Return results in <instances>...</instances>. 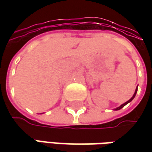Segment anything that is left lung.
I'll use <instances>...</instances> for the list:
<instances>
[{
  "mask_svg": "<svg viewBox=\"0 0 152 152\" xmlns=\"http://www.w3.org/2000/svg\"><path fill=\"white\" fill-rule=\"evenodd\" d=\"M137 91H138V87H137V88H136V90H135V92H134V96H133L131 97V99H129V100L128 102H126L125 103H124L123 105H121L120 107H117V108H116V109H115V110H120L121 108H123V107H124V106H125V105H127V104H128L129 102H131L132 100H133V99L134 98V96H135V95H136V93H137Z\"/></svg>",
  "mask_w": 152,
  "mask_h": 152,
  "instance_id": "left-lung-1",
  "label": "left lung"
}]
</instances>
